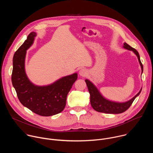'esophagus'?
<instances>
[{
    "instance_id": "esophagus-1",
    "label": "esophagus",
    "mask_w": 153,
    "mask_h": 153,
    "mask_svg": "<svg viewBox=\"0 0 153 153\" xmlns=\"http://www.w3.org/2000/svg\"><path fill=\"white\" fill-rule=\"evenodd\" d=\"M88 74V71L86 69H84V68H82L81 69L80 71H79V74L81 76H83V77H85Z\"/></svg>"
}]
</instances>
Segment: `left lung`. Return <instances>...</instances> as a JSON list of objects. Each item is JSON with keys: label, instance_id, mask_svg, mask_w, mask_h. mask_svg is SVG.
I'll use <instances>...</instances> for the list:
<instances>
[{"label": "left lung", "instance_id": "1", "mask_svg": "<svg viewBox=\"0 0 153 153\" xmlns=\"http://www.w3.org/2000/svg\"><path fill=\"white\" fill-rule=\"evenodd\" d=\"M124 48L126 49L131 50L136 55L140 65L141 66L142 73L143 72V65L140 59L139 54L137 51L131 47L126 42L124 43ZM85 82L88 88V91L90 94V102L92 108L99 112H102L105 114H121L125 111H126L131 105L133 101L136 98L137 96L139 95L142 89L131 100L124 103H117L114 101H109L105 98L99 92L97 88L94 86V85L89 80H85Z\"/></svg>", "mask_w": 153, "mask_h": 153}]
</instances>
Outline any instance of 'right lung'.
I'll return each instance as SVG.
<instances>
[{
  "label": "right lung",
  "instance_id": "1",
  "mask_svg": "<svg viewBox=\"0 0 153 153\" xmlns=\"http://www.w3.org/2000/svg\"><path fill=\"white\" fill-rule=\"evenodd\" d=\"M35 32H31L18 48L13 57L11 80L20 103L36 114L49 117L61 112L66 105L67 96L77 74L64 77L47 86L34 85L28 79L25 70L26 50L32 45Z\"/></svg>",
  "mask_w": 153,
  "mask_h": 153
}]
</instances>
